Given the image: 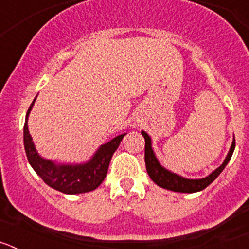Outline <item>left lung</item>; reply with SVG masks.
<instances>
[{
	"instance_id": "8db88e82",
	"label": "left lung",
	"mask_w": 249,
	"mask_h": 249,
	"mask_svg": "<svg viewBox=\"0 0 249 249\" xmlns=\"http://www.w3.org/2000/svg\"><path fill=\"white\" fill-rule=\"evenodd\" d=\"M142 136H143L144 141H146V144H144V162H146V168L149 177H151L152 181L155 182L157 186L162 187V188H166V190L173 191V192L195 193L204 190L206 187H208L214 181L215 178L218 177L219 173L224 169V167L227 166V163L230 162L231 157L233 155L234 147H236V142L233 140L232 146H231L230 152H228V155L226 157V160H224V162L218 168L214 169L211 175H208L204 178H201V179H188V178L176 175V173L171 172V171H168V169L160 166L157 157H156L155 152L152 149L151 137L144 131H142Z\"/></svg>"
}]
</instances>
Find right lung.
Segmentation results:
<instances>
[{
  "label": "right lung",
  "instance_id": "add662e5",
  "mask_svg": "<svg viewBox=\"0 0 249 249\" xmlns=\"http://www.w3.org/2000/svg\"><path fill=\"white\" fill-rule=\"evenodd\" d=\"M35 101L36 98L28 108L25 127H23V143H25L26 156L32 168L35 169V172L42 178L46 184L66 195H78V193L91 192L96 190L105 179L112 156L114 151L118 148L121 141L126 133L117 136L107 143L102 144L92 156L91 160H87L86 163L59 164L53 160H45L37 153L27 126L28 116L34 107Z\"/></svg>",
  "mask_w": 249,
  "mask_h": 249
}]
</instances>
